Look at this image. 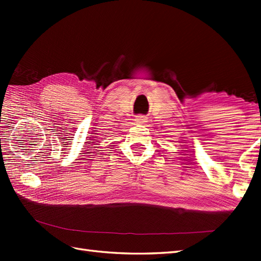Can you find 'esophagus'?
Returning <instances> with one entry per match:
<instances>
[{"label": "esophagus", "instance_id": "esophagus-1", "mask_svg": "<svg viewBox=\"0 0 261 261\" xmlns=\"http://www.w3.org/2000/svg\"><path fill=\"white\" fill-rule=\"evenodd\" d=\"M146 120H147V118H146V116H143V115H138V116H136V119H135L137 123H139V124L145 123V122H147Z\"/></svg>", "mask_w": 261, "mask_h": 261}]
</instances>
